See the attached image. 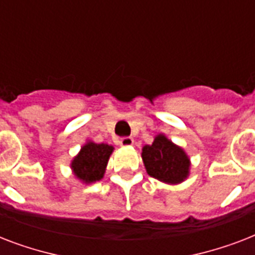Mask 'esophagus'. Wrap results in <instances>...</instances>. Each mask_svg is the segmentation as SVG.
<instances>
[{
    "label": "esophagus",
    "instance_id": "34e87169",
    "mask_svg": "<svg viewBox=\"0 0 255 255\" xmlns=\"http://www.w3.org/2000/svg\"><path fill=\"white\" fill-rule=\"evenodd\" d=\"M119 144L122 147H131L132 144H133V139L132 137H122L119 140Z\"/></svg>",
    "mask_w": 255,
    "mask_h": 255
}]
</instances>
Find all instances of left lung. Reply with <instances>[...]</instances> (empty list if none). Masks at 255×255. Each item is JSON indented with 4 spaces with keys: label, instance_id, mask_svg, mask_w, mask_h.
Here are the masks:
<instances>
[{
    "label": "left lung",
    "instance_id": "left-lung-1",
    "mask_svg": "<svg viewBox=\"0 0 255 255\" xmlns=\"http://www.w3.org/2000/svg\"><path fill=\"white\" fill-rule=\"evenodd\" d=\"M144 167L151 177L167 184H180L189 176L190 160L185 151L160 133L151 145H144Z\"/></svg>",
    "mask_w": 255,
    "mask_h": 255
}]
</instances>
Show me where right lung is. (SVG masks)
I'll list each match as a JSON object with an SVG mask.
<instances>
[{"label":"right lung","mask_w":255,"mask_h":255,"mask_svg":"<svg viewBox=\"0 0 255 255\" xmlns=\"http://www.w3.org/2000/svg\"><path fill=\"white\" fill-rule=\"evenodd\" d=\"M112 151V145L87 141L71 161V169L74 174L86 184L102 180Z\"/></svg>","instance_id":"1"}]
</instances>
